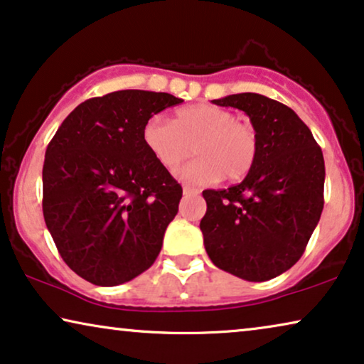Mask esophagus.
<instances>
[{"label": "esophagus", "mask_w": 364, "mask_h": 364, "mask_svg": "<svg viewBox=\"0 0 364 364\" xmlns=\"http://www.w3.org/2000/svg\"><path fill=\"white\" fill-rule=\"evenodd\" d=\"M199 191L198 189H194V188H191V186H183V194H186V196H191V194H198Z\"/></svg>", "instance_id": "obj_1"}]
</instances>
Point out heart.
Instances as JSON below:
<instances>
[{
  "instance_id": "1",
  "label": "heart",
  "mask_w": 364,
  "mask_h": 364,
  "mask_svg": "<svg viewBox=\"0 0 364 364\" xmlns=\"http://www.w3.org/2000/svg\"><path fill=\"white\" fill-rule=\"evenodd\" d=\"M141 140L153 158L170 171L191 156L194 146L199 158L178 173L191 184H209L223 176L229 181L242 180L252 170L259 150L252 125L211 104L181 107L171 122L151 117L143 125Z\"/></svg>"
}]
</instances>
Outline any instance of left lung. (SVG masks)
<instances>
[{
	"label": "left lung",
	"instance_id": "obj_1",
	"mask_svg": "<svg viewBox=\"0 0 364 364\" xmlns=\"http://www.w3.org/2000/svg\"><path fill=\"white\" fill-rule=\"evenodd\" d=\"M213 104L245 112L257 132L259 150L242 183L203 191L204 247L216 267L264 282L301 257L320 221L323 153L299 115L277 100L244 92Z\"/></svg>",
	"mask_w": 364,
	"mask_h": 364
}]
</instances>
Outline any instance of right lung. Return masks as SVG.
<instances>
[{
	"label": "right lung",
	"instance_id": "1",
	"mask_svg": "<svg viewBox=\"0 0 364 364\" xmlns=\"http://www.w3.org/2000/svg\"><path fill=\"white\" fill-rule=\"evenodd\" d=\"M181 102L166 92H110L75 107L49 141L44 221L60 257L87 282L125 284L160 254L183 188L148 151L141 130Z\"/></svg>",
	"mask_w": 364,
	"mask_h": 364
}]
</instances>
